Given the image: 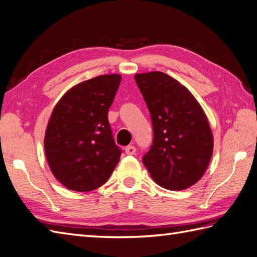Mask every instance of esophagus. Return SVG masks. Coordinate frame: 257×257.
<instances>
[{
  "label": "esophagus",
  "instance_id": "obj_1",
  "mask_svg": "<svg viewBox=\"0 0 257 257\" xmlns=\"http://www.w3.org/2000/svg\"><path fill=\"white\" fill-rule=\"evenodd\" d=\"M124 152L127 155H135L136 154V148L134 146H127L124 148Z\"/></svg>",
  "mask_w": 257,
  "mask_h": 257
}]
</instances>
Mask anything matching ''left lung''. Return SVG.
Returning <instances> with one entry per match:
<instances>
[{
  "instance_id": "1",
  "label": "left lung",
  "mask_w": 257,
  "mask_h": 257,
  "mask_svg": "<svg viewBox=\"0 0 257 257\" xmlns=\"http://www.w3.org/2000/svg\"><path fill=\"white\" fill-rule=\"evenodd\" d=\"M149 109L154 143L143 158L160 187L179 191L203 176L213 152L209 121L193 95L165 73L135 75Z\"/></svg>"
}]
</instances>
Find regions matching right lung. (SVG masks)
I'll use <instances>...</instances> for the list:
<instances>
[{
    "instance_id": "obj_1",
    "label": "right lung",
    "mask_w": 257,
    "mask_h": 257,
    "mask_svg": "<svg viewBox=\"0 0 257 257\" xmlns=\"http://www.w3.org/2000/svg\"><path fill=\"white\" fill-rule=\"evenodd\" d=\"M121 76L101 75L69 89L47 124L44 147L54 176L65 188L88 192L101 187L119 162L108 110Z\"/></svg>"
}]
</instances>
